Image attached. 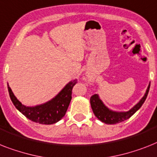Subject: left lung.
Returning <instances> with one entry per match:
<instances>
[{"instance_id": "8db88e82", "label": "left lung", "mask_w": 157, "mask_h": 157, "mask_svg": "<svg viewBox=\"0 0 157 157\" xmlns=\"http://www.w3.org/2000/svg\"><path fill=\"white\" fill-rule=\"evenodd\" d=\"M149 88H150V83L147 88L146 93L144 97L140 100L136 105H135L128 111H114L109 109L106 105L103 103V101L99 98L98 94H94L90 98V104L93 109L94 115L98 118L99 120L103 122L106 124H116V123H122L123 121L127 120L131 118L140 108L142 106L144 102L147 98L148 94Z\"/></svg>"}]
</instances>
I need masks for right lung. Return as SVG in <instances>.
I'll return each mask as SVG.
<instances>
[{"mask_svg":"<svg viewBox=\"0 0 157 157\" xmlns=\"http://www.w3.org/2000/svg\"><path fill=\"white\" fill-rule=\"evenodd\" d=\"M76 83V79L69 81L55 98L43 104L34 106H26L21 104L15 97L9 84L8 90L12 102L23 115L34 123L50 125L59 122L65 115L72 99V88Z\"/></svg>","mask_w":157,"mask_h":157,"instance_id":"right-lung-1","label":"right lung"}]
</instances>
